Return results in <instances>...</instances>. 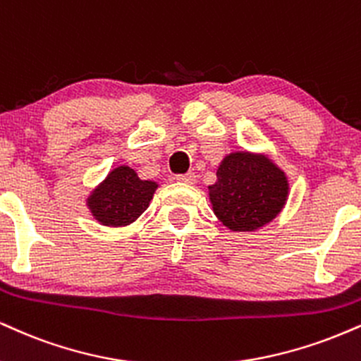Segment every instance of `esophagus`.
<instances>
[{
    "label": "esophagus",
    "mask_w": 361,
    "mask_h": 361,
    "mask_svg": "<svg viewBox=\"0 0 361 361\" xmlns=\"http://www.w3.org/2000/svg\"><path fill=\"white\" fill-rule=\"evenodd\" d=\"M176 181H180V183H186V185H193L195 181H197V176H195V173H186V175H178Z\"/></svg>",
    "instance_id": "obj_1"
}]
</instances>
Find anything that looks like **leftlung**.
<instances>
[{
  "label": "left lung",
  "instance_id": "8db88e82",
  "mask_svg": "<svg viewBox=\"0 0 361 361\" xmlns=\"http://www.w3.org/2000/svg\"><path fill=\"white\" fill-rule=\"evenodd\" d=\"M208 198L216 219L232 232H255L274 222L289 198L286 173L264 153L233 151L216 168Z\"/></svg>",
  "mask_w": 361,
  "mask_h": 361
}]
</instances>
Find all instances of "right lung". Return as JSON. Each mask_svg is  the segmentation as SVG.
I'll use <instances>...</instances> for the list:
<instances>
[{
  "label": "right lung",
  "mask_w": 361,
  "mask_h": 361,
  "mask_svg": "<svg viewBox=\"0 0 361 361\" xmlns=\"http://www.w3.org/2000/svg\"><path fill=\"white\" fill-rule=\"evenodd\" d=\"M158 183L141 180L133 168L121 164L87 195L85 205L104 227H128L149 207Z\"/></svg>",
  "instance_id": "right-lung-1"
}]
</instances>
